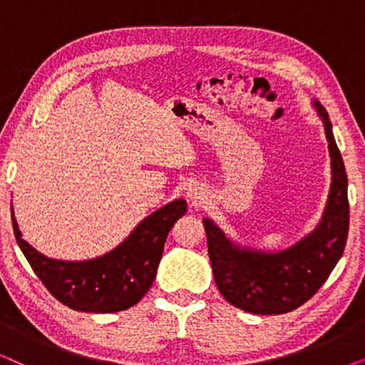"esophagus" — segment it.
<instances>
[{
    "instance_id": "1",
    "label": "esophagus",
    "mask_w": 365,
    "mask_h": 365,
    "mask_svg": "<svg viewBox=\"0 0 365 365\" xmlns=\"http://www.w3.org/2000/svg\"><path fill=\"white\" fill-rule=\"evenodd\" d=\"M187 197H189V201L194 204V206H199L206 196H204V191L201 187H192L187 191Z\"/></svg>"
}]
</instances>
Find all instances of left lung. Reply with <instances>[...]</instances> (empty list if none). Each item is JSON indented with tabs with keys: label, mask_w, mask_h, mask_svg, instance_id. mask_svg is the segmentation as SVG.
<instances>
[{
	"label": "left lung",
	"mask_w": 365,
	"mask_h": 365,
	"mask_svg": "<svg viewBox=\"0 0 365 365\" xmlns=\"http://www.w3.org/2000/svg\"><path fill=\"white\" fill-rule=\"evenodd\" d=\"M322 118L331 154L332 184L322 219L306 237L279 252L239 247L211 219H202L214 281L229 304L261 316L291 312L316 294L336 267L349 232L347 174L332 134L329 114Z\"/></svg>",
	"instance_id": "1"
}]
</instances>
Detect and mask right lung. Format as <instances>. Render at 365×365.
<instances>
[{
	"mask_svg": "<svg viewBox=\"0 0 365 365\" xmlns=\"http://www.w3.org/2000/svg\"><path fill=\"white\" fill-rule=\"evenodd\" d=\"M186 207L176 199L139 222L111 252L76 262L43 256L23 241L14 214L11 221L19 249L53 297L74 311L118 312L138 304L153 286L168 234Z\"/></svg>",
	"mask_w": 365,
	"mask_h": 365,
	"instance_id": "1",
	"label": "right lung"
}]
</instances>
